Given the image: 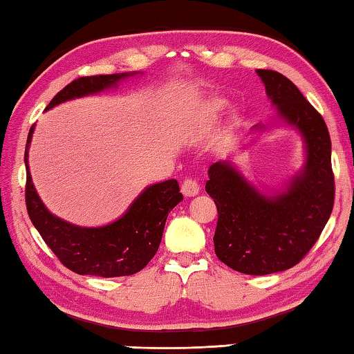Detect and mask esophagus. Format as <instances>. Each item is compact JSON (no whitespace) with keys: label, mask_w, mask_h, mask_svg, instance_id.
<instances>
[{"label":"esophagus","mask_w":354,"mask_h":354,"mask_svg":"<svg viewBox=\"0 0 354 354\" xmlns=\"http://www.w3.org/2000/svg\"><path fill=\"white\" fill-rule=\"evenodd\" d=\"M181 192L184 196H195L200 194V185L194 179H185L181 185Z\"/></svg>","instance_id":"34e87169"}]
</instances>
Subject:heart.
I'll return each instance as SVG.
<instances>
[{"label": "heart", "instance_id": "1", "mask_svg": "<svg viewBox=\"0 0 354 354\" xmlns=\"http://www.w3.org/2000/svg\"><path fill=\"white\" fill-rule=\"evenodd\" d=\"M226 106H227L226 98H221V97L212 98L211 101H209V104L206 106L203 120H206V122H214V120H217L221 115V112L226 109Z\"/></svg>", "mask_w": 354, "mask_h": 354}]
</instances>
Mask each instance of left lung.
I'll list each match as a JSON object with an SVG mask.
<instances>
[{"label":"left lung","instance_id":"obj_1","mask_svg":"<svg viewBox=\"0 0 354 354\" xmlns=\"http://www.w3.org/2000/svg\"><path fill=\"white\" fill-rule=\"evenodd\" d=\"M274 115L254 124L251 140L277 128L295 131L303 165L279 189L256 184L231 158L209 167L206 192L218 211L215 254L232 270L270 274L287 270L313 248L333 211L331 140L319 112L278 71L256 70Z\"/></svg>","mask_w":354,"mask_h":354}]
</instances>
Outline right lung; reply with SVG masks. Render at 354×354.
Here are the masks:
<instances>
[{
  "label": "right lung",
  "instance_id": "right-lung-1",
  "mask_svg": "<svg viewBox=\"0 0 354 354\" xmlns=\"http://www.w3.org/2000/svg\"><path fill=\"white\" fill-rule=\"evenodd\" d=\"M137 75L143 73L128 71L80 77L64 87L45 111L71 100L112 91L124 80ZM34 129L35 124L29 129L25 149L26 207L29 218L45 243L65 267L77 274L115 278L140 272L159 248L170 211L183 201L176 179L147 185L124 214L111 223L101 226L73 225L48 211L35 190L29 173V147Z\"/></svg>",
  "mask_w": 354,
  "mask_h": 354
}]
</instances>
